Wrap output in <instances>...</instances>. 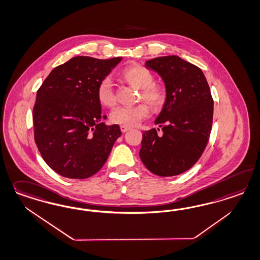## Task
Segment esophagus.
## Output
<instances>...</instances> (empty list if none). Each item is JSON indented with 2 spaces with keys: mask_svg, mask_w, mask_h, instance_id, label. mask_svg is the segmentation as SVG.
Instances as JSON below:
<instances>
[{
  "mask_svg": "<svg viewBox=\"0 0 260 260\" xmlns=\"http://www.w3.org/2000/svg\"><path fill=\"white\" fill-rule=\"evenodd\" d=\"M128 130H130V127H127V126L123 125L120 126V131H121L122 133H125V132H127Z\"/></svg>",
  "mask_w": 260,
  "mask_h": 260,
  "instance_id": "esophagus-1",
  "label": "esophagus"
}]
</instances>
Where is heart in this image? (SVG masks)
<instances>
[{
  "mask_svg": "<svg viewBox=\"0 0 260 260\" xmlns=\"http://www.w3.org/2000/svg\"><path fill=\"white\" fill-rule=\"evenodd\" d=\"M122 77L128 83L141 89L140 98L147 101L152 107L159 108L164 104L166 92L159 85L153 83L154 77L148 69L141 65L130 66L122 72ZM96 94L101 105L112 107L116 104L117 99L114 91V83L109 76L104 77L100 82ZM149 106L146 103H140L132 107H117L111 112L110 119L113 123L119 125L135 126L149 117Z\"/></svg>",
  "mask_w": 260,
  "mask_h": 260,
  "instance_id": "1",
  "label": "heart"
}]
</instances>
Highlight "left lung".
I'll list each match as a JSON object with an SVG mask.
<instances>
[{"label":"left lung","instance_id":"left-lung-1","mask_svg":"<svg viewBox=\"0 0 260 260\" xmlns=\"http://www.w3.org/2000/svg\"><path fill=\"white\" fill-rule=\"evenodd\" d=\"M165 82L167 98L155 123L161 128L144 131L140 157L152 173L175 176L192 168L210 139L213 100L200 68L176 55L145 62ZM158 130H159L158 128Z\"/></svg>","mask_w":260,"mask_h":260}]
</instances>
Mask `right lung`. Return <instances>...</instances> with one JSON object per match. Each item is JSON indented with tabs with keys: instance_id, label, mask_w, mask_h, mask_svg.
<instances>
[{
	"instance_id": "right-lung-1",
	"label": "right lung",
	"mask_w": 260,
	"mask_h": 260,
	"mask_svg": "<svg viewBox=\"0 0 260 260\" xmlns=\"http://www.w3.org/2000/svg\"><path fill=\"white\" fill-rule=\"evenodd\" d=\"M122 57L76 56L54 68L37 91L34 140L44 160L61 176L86 179L101 170L120 128L101 122L98 86Z\"/></svg>"
}]
</instances>
